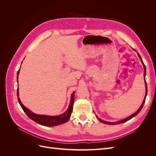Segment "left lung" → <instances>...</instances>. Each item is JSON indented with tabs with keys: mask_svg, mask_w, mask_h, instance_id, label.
Wrapping results in <instances>:
<instances>
[{
	"mask_svg": "<svg viewBox=\"0 0 156 156\" xmlns=\"http://www.w3.org/2000/svg\"><path fill=\"white\" fill-rule=\"evenodd\" d=\"M137 55H138L139 57V58H140V61H141V62H142V64H143V67H144V83H145V87H146V94H145V96H144V100H143V101L142 105H140V107H139V109H138L137 111H136L135 113H133V115H130L129 116L127 117L126 119H123V120H120V121H119V122H110L104 121V120H101V119H99L98 116L96 115V117L98 118V120H100L101 122H102V123H103V124H108V125H115V124H122V123H124V122H127V121L129 120L130 119H132V118H133L134 116H135L139 114V112L141 111V109H142V108H143V105H144V104L145 100H146V96H147V92H148V91H147V84H146V80H145V76H146V67H145V65H144V63H143V61L142 58H141V57H140V55H139L138 53H137Z\"/></svg>",
	"mask_w": 156,
	"mask_h": 156,
	"instance_id": "8db88e82",
	"label": "left lung"
}]
</instances>
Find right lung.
Listing matches in <instances>:
<instances>
[{
  "label": "right lung",
  "mask_w": 156,
  "mask_h": 156,
  "mask_svg": "<svg viewBox=\"0 0 156 156\" xmlns=\"http://www.w3.org/2000/svg\"><path fill=\"white\" fill-rule=\"evenodd\" d=\"M20 69H19V71L17 72V82H18V75H19V73H20ZM74 94H75V92H73L72 94L69 105L66 111L64 112L63 114L58 115V116H49V115H42L35 114V113L32 112L31 111H30L29 108L25 107L21 103L20 97H19V88H17V90L18 101L20 103V104L21 108H23V110L24 111V112L26 113V115L29 116L31 120L36 122V123L44 126H48V127L55 126L62 124L64 123H66V122H67L69 120L73 111V105L74 103V96H75Z\"/></svg>",
  "instance_id": "obj_1"
}]
</instances>
